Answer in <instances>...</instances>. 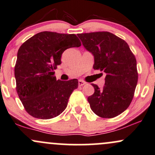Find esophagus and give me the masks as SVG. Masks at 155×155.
Listing matches in <instances>:
<instances>
[{"mask_svg":"<svg viewBox=\"0 0 155 155\" xmlns=\"http://www.w3.org/2000/svg\"><path fill=\"white\" fill-rule=\"evenodd\" d=\"M78 84H79V86H84V84H86V82H84L82 80H79L78 81Z\"/></svg>","mask_w":155,"mask_h":155,"instance_id":"obj_1","label":"esophagus"}]
</instances>
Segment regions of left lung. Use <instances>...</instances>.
<instances>
[{
    "label": "left lung",
    "mask_w": 155,
    "mask_h": 155,
    "mask_svg": "<svg viewBox=\"0 0 155 155\" xmlns=\"http://www.w3.org/2000/svg\"><path fill=\"white\" fill-rule=\"evenodd\" d=\"M78 36L94 56V69L106 73L103 88L92 84L95 92L88 97L91 110L101 118L116 117L128 107L134 98L138 81L136 58L127 43L110 32Z\"/></svg>",
    "instance_id": "left-lung-1"
}]
</instances>
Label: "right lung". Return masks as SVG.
<instances>
[{
  "label": "right lung",
  "instance_id": "1",
  "mask_svg": "<svg viewBox=\"0 0 155 155\" xmlns=\"http://www.w3.org/2000/svg\"><path fill=\"white\" fill-rule=\"evenodd\" d=\"M81 45L76 35L49 31L37 33L21 45L15 66L16 91L30 116L49 119L65 110L78 81H57L54 69L61 64L64 51Z\"/></svg>",
  "mask_w": 155,
  "mask_h": 155
}]
</instances>
